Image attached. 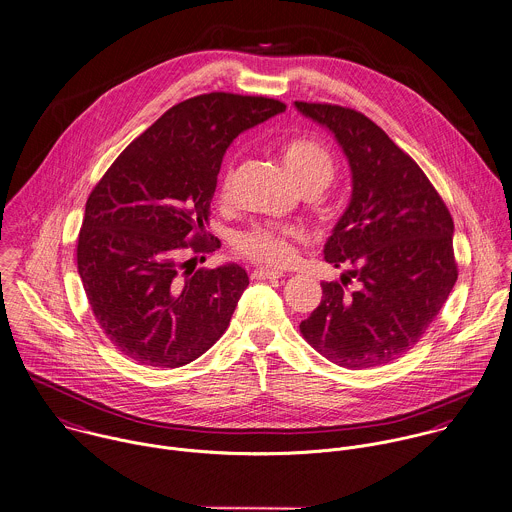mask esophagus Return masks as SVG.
I'll use <instances>...</instances> for the list:
<instances>
[{
  "label": "esophagus",
  "mask_w": 512,
  "mask_h": 512,
  "mask_svg": "<svg viewBox=\"0 0 512 512\" xmlns=\"http://www.w3.org/2000/svg\"><path fill=\"white\" fill-rule=\"evenodd\" d=\"M251 277L253 279H281L283 271H275V269H269V267H257L251 273Z\"/></svg>",
  "instance_id": "34e87169"
}]
</instances>
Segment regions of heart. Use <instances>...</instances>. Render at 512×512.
<instances>
[{
	"mask_svg": "<svg viewBox=\"0 0 512 512\" xmlns=\"http://www.w3.org/2000/svg\"><path fill=\"white\" fill-rule=\"evenodd\" d=\"M283 163L295 183L305 187L323 189L329 185L335 173V163L331 153L313 139H293L283 147ZM229 191V173L221 179V195L225 197ZM299 233L287 227H271V225H257L235 239L237 251L261 265L283 267L295 255V241Z\"/></svg>",
	"mask_w": 512,
	"mask_h": 512,
	"instance_id": "b5f03b06",
	"label": "heart"
}]
</instances>
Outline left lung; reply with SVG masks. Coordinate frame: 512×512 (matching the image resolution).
<instances>
[{
    "label": "left lung",
    "mask_w": 512,
    "mask_h": 512,
    "mask_svg": "<svg viewBox=\"0 0 512 512\" xmlns=\"http://www.w3.org/2000/svg\"><path fill=\"white\" fill-rule=\"evenodd\" d=\"M327 127L353 179L351 201L325 243V261L351 267L360 289L323 281L321 305L301 321L307 343L347 369L389 363L419 343L457 281L453 217L423 169L363 113L295 101Z\"/></svg>",
    "instance_id": "8db88e82"
}]
</instances>
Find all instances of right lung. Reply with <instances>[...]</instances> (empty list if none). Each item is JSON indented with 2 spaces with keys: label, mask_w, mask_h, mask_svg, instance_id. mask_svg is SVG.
Segmentation results:
<instances>
[{
  "label": "right lung",
  "mask_w": 512,
  "mask_h": 512,
  "mask_svg": "<svg viewBox=\"0 0 512 512\" xmlns=\"http://www.w3.org/2000/svg\"><path fill=\"white\" fill-rule=\"evenodd\" d=\"M269 97L205 93L167 109L93 187L77 239V271L107 339L139 365L175 369L229 327L249 277L237 263L186 271L211 253V199L233 139L283 113Z\"/></svg>",
  "instance_id": "right-lung-1"
}]
</instances>
